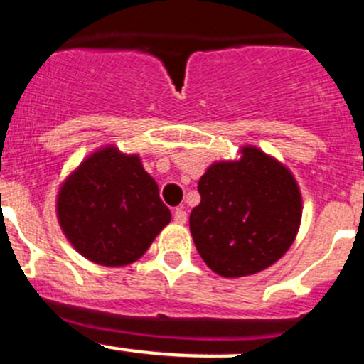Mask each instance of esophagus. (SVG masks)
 Wrapping results in <instances>:
<instances>
[{"instance_id":"1","label":"esophagus","mask_w":364,"mask_h":364,"mask_svg":"<svg viewBox=\"0 0 364 364\" xmlns=\"http://www.w3.org/2000/svg\"><path fill=\"white\" fill-rule=\"evenodd\" d=\"M186 218H188V215H186V211L183 210V208H178V210L174 211V222H176V224H185Z\"/></svg>"}]
</instances>
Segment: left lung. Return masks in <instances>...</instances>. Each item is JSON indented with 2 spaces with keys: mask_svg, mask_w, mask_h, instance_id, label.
Returning <instances> with one entry per match:
<instances>
[{
  "mask_svg": "<svg viewBox=\"0 0 364 364\" xmlns=\"http://www.w3.org/2000/svg\"><path fill=\"white\" fill-rule=\"evenodd\" d=\"M190 232L204 263L222 277H245L287 254L302 220V196L290 168L256 146L213 161L199 179Z\"/></svg>",
  "mask_w": 364,
  "mask_h": 364,
  "instance_id": "8db88e82",
  "label": "left lung"
}]
</instances>
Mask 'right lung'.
<instances>
[{"mask_svg": "<svg viewBox=\"0 0 364 364\" xmlns=\"http://www.w3.org/2000/svg\"><path fill=\"white\" fill-rule=\"evenodd\" d=\"M56 218L70 245L103 267H126L146 254L171 211L139 154L97 147L56 193Z\"/></svg>", "mask_w": 364, "mask_h": 364, "instance_id": "right-lung-1", "label": "right lung"}]
</instances>
